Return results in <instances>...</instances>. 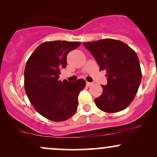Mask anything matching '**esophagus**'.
<instances>
[{
    "label": "esophagus",
    "mask_w": 157,
    "mask_h": 157,
    "mask_svg": "<svg viewBox=\"0 0 157 157\" xmlns=\"http://www.w3.org/2000/svg\"><path fill=\"white\" fill-rule=\"evenodd\" d=\"M92 85H93L92 82H86V86H87V87H90V86H92Z\"/></svg>",
    "instance_id": "34e87169"
}]
</instances>
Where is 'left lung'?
Masks as SVG:
<instances>
[{
    "instance_id": "8db88e82",
    "label": "left lung",
    "mask_w": 157,
    "mask_h": 157,
    "mask_svg": "<svg viewBox=\"0 0 157 157\" xmlns=\"http://www.w3.org/2000/svg\"><path fill=\"white\" fill-rule=\"evenodd\" d=\"M83 45L100 66V71H106L107 85H102V94L94 100L97 108L106 113L126 109L134 99L142 80L136 52L125 43L114 39L99 40Z\"/></svg>"
}]
</instances>
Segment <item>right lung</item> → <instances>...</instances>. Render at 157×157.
I'll return each instance as SVG.
<instances>
[{
	"label": "right lung",
	"mask_w": 157,
	"mask_h": 157,
	"mask_svg": "<svg viewBox=\"0 0 157 157\" xmlns=\"http://www.w3.org/2000/svg\"><path fill=\"white\" fill-rule=\"evenodd\" d=\"M80 42L48 41L41 44L27 60L24 71L25 90L36 111L55 122L69 119L76 112L78 95L86 81L59 80L60 69L66 67L68 52Z\"/></svg>",
	"instance_id": "add662e5"
}]
</instances>
